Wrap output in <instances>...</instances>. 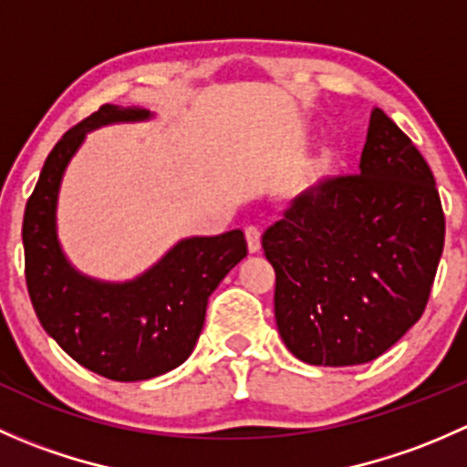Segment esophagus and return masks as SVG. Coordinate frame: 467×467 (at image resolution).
Wrapping results in <instances>:
<instances>
[{
	"mask_svg": "<svg viewBox=\"0 0 467 467\" xmlns=\"http://www.w3.org/2000/svg\"><path fill=\"white\" fill-rule=\"evenodd\" d=\"M246 242H248V251L251 253H257L262 248V233L257 225H246Z\"/></svg>",
	"mask_w": 467,
	"mask_h": 467,
	"instance_id": "1",
	"label": "esophagus"
}]
</instances>
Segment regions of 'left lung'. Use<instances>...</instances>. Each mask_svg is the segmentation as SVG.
<instances>
[{
	"label": "left lung",
	"mask_w": 467,
	"mask_h": 467,
	"mask_svg": "<svg viewBox=\"0 0 467 467\" xmlns=\"http://www.w3.org/2000/svg\"><path fill=\"white\" fill-rule=\"evenodd\" d=\"M442 244L434 173L375 108L359 173L305 190L262 237L285 346L312 366L378 359L425 312Z\"/></svg>",
	"instance_id": "obj_1"
}]
</instances>
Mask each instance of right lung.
Here are the masks:
<instances>
[{
  "mask_svg": "<svg viewBox=\"0 0 467 467\" xmlns=\"http://www.w3.org/2000/svg\"><path fill=\"white\" fill-rule=\"evenodd\" d=\"M149 117L142 108L106 103L69 129L47 155L22 223L37 321L83 368L115 381L150 379L181 366L199 341L207 298L248 253L242 230H230L182 239L130 282L94 280L67 262L56 234V203L69 160L89 130Z\"/></svg>",
  "mask_w": 467,
  "mask_h": 467,
  "instance_id": "1",
  "label": "right lung"
}]
</instances>
